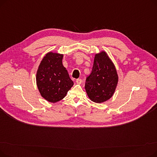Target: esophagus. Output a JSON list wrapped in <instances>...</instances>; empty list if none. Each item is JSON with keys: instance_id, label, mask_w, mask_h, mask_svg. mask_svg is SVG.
I'll list each match as a JSON object with an SVG mask.
<instances>
[{"instance_id": "34e87169", "label": "esophagus", "mask_w": 157, "mask_h": 157, "mask_svg": "<svg viewBox=\"0 0 157 157\" xmlns=\"http://www.w3.org/2000/svg\"><path fill=\"white\" fill-rule=\"evenodd\" d=\"M76 81V83H77L78 84L80 85V84H81L82 81H82V79H77Z\"/></svg>"}]
</instances>
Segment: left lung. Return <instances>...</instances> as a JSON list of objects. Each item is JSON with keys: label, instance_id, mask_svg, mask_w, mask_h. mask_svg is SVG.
<instances>
[{"label": "left lung", "instance_id": "8db88e82", "mask_svg": "<svg viewBox=\"0 0 157 157\" xmlns=\"http://www.w3.org/2000/svg\"><path fill=\"white\" fill-rule=\"evenodd\" d=\"M117 72L105 52L96 54L91 74L86 78L85 90L91 101L101 103L109 100L116 90Z\"/></svg>", "mask_w": 157, "mask_h": 157}]
</instances>
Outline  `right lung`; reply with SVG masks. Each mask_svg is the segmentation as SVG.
<instances>
[{"label":"right lung","instance_id":"add662e5","mask_svg":"<svg viewBox=\"0 0 157 157\" xmlns=\"http://www.w3.org/2000/svg\"><path fill=\"white\" fill-rule=\"evenodd\" d=\"M63 55L49 52L41 61L36 74L39 91L50 102L63 98L74 83L62 64Z\"/></svg>","mask_w":157,"mask_h":157}]
</instances>
